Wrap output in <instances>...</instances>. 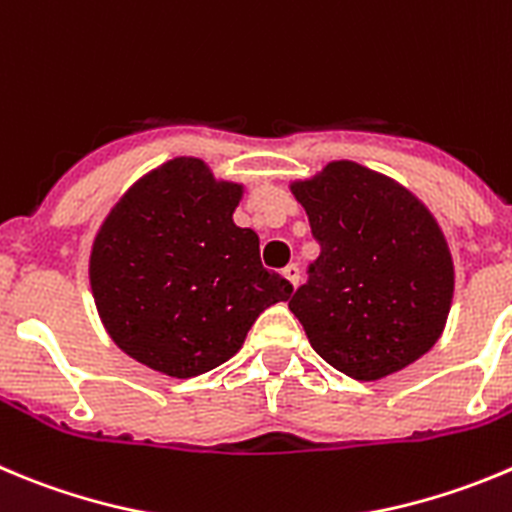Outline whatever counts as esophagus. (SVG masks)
I'll list each match as a JSON object with an SVG mask.
<instances>
[{"label":"esophagus","instance_id":"34e87169","mask_svg":"<svg viewBox=\"0 0 512 512\" xmlns=\"http://www.w3.org/2000/svg\"><path fill=\"white\" fill-rule=\"evenodd\" d=\"M284 276H287L289 284L299 287V279H302V274H299V266L297 264H289L287 269H284Z\"/></svg>","mask_w":512,"mask_h":512}]
</instances>
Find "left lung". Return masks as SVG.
<instances>
[{
	"label": "left lung",
	"mask_w": 512,
	"mask_h": 512,
	"mask_svg": "<svg viewBox=\"0 0 512 512\" xmlns=\"http://www.w3.org/2000/svg\"><path fill=\"white\" fill-rule=\"evenodd\" d=\"M320 256L289 309L314 353L355 381H381L429 353L447 327L454 259L409 187L350 159L289 182Z\"/></svg>",
	"instance_id": "1"
}]
</instances>
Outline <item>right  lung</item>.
Returning <instances> with one entry per match:
<instances>
[{"label":"right lung","instance_id":"obj_1","mask_svg":"<svg viewBox=\"0 0 512 512\" xmlns=\"http://www.w3.org/2000/svg\"><path fill=\"white\" fill-rule=\"evenodd\" d=\"M243 182L198 157L139 177L98 225L88 259L93 302L129 358L170 378L231 360L266 307L294 287L264 269L259 236L233 223Z\"/></svg>","mask_w":512,"mask_h":512}]
</instances>
